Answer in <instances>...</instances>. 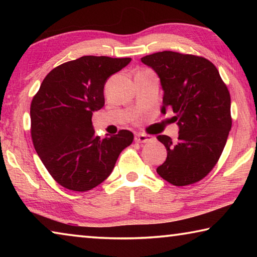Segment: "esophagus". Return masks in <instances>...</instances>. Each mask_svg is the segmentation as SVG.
<instances>
[{
    "label": "esophagus",
    "mask_w": 257,
    "mask_h": 257,
    "mask_svg": "<svg viewBox=\"0 0 257 257\" xmlns=\"http://www.w3.org/2000/svg\"><path fill=\"white\" fill-rule=\"evenodd\" d=\"M153 141V137L150 136V135H145V134H137L135 136V142L136 143H147Z\"/></svg>",
    "instance_id": "esophagus-1"
}]
</instances>
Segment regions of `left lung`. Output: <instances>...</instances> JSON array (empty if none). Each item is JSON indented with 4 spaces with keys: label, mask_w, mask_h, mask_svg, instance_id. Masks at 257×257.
<instances>
[{
    "label": "left lung",
    "mask_w": 257,
    "mask_h": 257,
    "mask_svg": "<svg viewBox=\"0 0 257 257\" xmlns=\"http://www.w3.org/2000/svg\"><path fill=\"white\" fill-rule=\"evenodd\" d=\"M142 62L160 77L161 112L171 108L179 125L177 142L158 136L168 156L156 172L175 186L195 184L214 168L227 143L232 124L229 90L214 64L202 56L163 51Z\"/></svg>",
    "instance_id": "left-lung-1"
}]
</instances>
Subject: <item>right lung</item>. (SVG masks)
<instances>
[{
  "label": "right lung",
  "mask_w": 257,
  "mask_h": 257,
  "mask_svg": "<svg viewBox=\"0 0 257 257\" xmlns=\"http://www.w3.org/2000/svg\"><path fill=\"white\" fill-rule=\"evenodd\" d=\"M130 58L86 55L54 68L30 105L35 150L53 179L64 188L86 191L111 175L134 135L95 136L93 112L104 106V85Z\"/></svg>",
  "instance_id": "add662e5"
}]
</instances>
